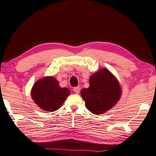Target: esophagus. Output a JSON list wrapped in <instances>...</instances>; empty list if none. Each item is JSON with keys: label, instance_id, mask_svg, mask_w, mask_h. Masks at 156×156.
<instances>
[{"label": "esophagus", "instance_id": "esophagus-1", "mask_svg": "<svg viewBox=\"0 0 156 156\" xmlns=\"http://www.w3.org/2000/svg\"><path fill=\"white\" fill-rule=\"evenodd\" d=\"M73 91L75 92L76 94H79L80 92V87H75V88H73Z\"/></svg>", "mask_w": 156, "mask_h": 156}]
</instances>
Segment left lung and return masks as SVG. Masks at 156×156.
<instances>
[{"mask_svg": "<svg viewBox=\"0 0 156 156\" xmlns=\"http://www.w3.org/2000/svg\"><path fill=\"white\" fill-rule=\"evenodd\" d=\"M88 88H83L81 94L87 109L94 114H101L118 102L121 87L115 76L105 68L90 77Z\"/></svg>", "mask_w": 156, "mask_h": 156, "instance_id": "1", "label": "left lung"}]
</instances>
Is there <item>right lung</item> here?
Wrapping results in <instances>:
<instances>
[{
    "label": "right lung",
    "mask_w": 156,
    "mask_h": 156,
    "mask_svg": "<svg viewBox=\"0 0 156 156\" xmlns=\"http://www.w3.org/2000/svg\"><path fill=\"white\" fill-rule=\"evenodd\" d=\"M69 94V89L61 88L53 76L38 80L31 90L33 100L43 110L48 112L58 110Z\"/></svg>",
    "instance_id": "obj_1"
}]
</instances>
